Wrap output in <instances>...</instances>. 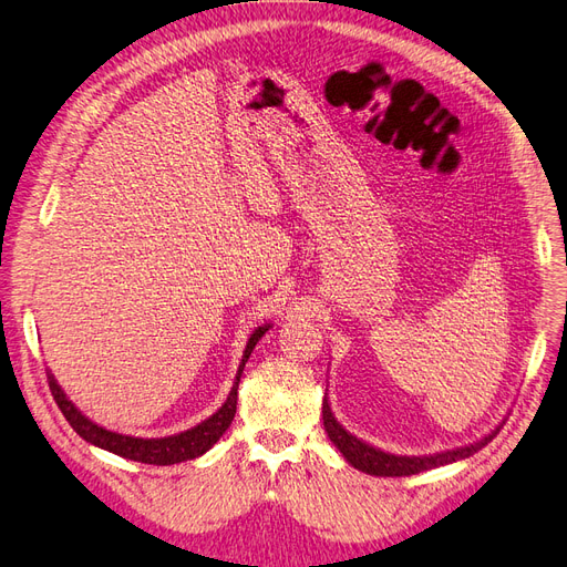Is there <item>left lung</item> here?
Here are the masks:
<instances>
[{"label": "left lung", "mask_w": 567, "mask_h": 567, "mask_svg": "<svg viewBox=\"0 0 567 567\" xmlns=\"http://www.w3.org/2000/svg\"><path fill=\"white\" fill-rule=\"evenodd\" d=\"M321 414H323V427L326 433H329L331 442L340 450V454L346 456L357 471L369 473V475H379V477H402V475H416L423 471H431L437 466H447L452 461L458 458H468L473 456L477 450H483L485 444L499 433V427L492 431L487 437L477 440L468 447H461V450H452V452H444V454H433V456H394L388 452H381L371 447V444L357 440L354 435H350L346 427H342L333 414H331V406L329 400H323L321 406Z\"/></svg>", "instance_id": "8db88e82"}]
</instances>
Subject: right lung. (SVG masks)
<instances>
[{
  "instance_id": "add662e5",
  "label": "right lung",
  "mask_w": 567,
  "mask_h": 567,
  "mask_svg": "<svg viewBox=\"0 0 567 567\" xmlns=\"http://www.w3.org/2000/svg\"><path fill=\"white\" fill-rule=\"evenodd\" d=\"M267 331H269V326H260V329H255L252 336L248 338V346H246V352H244V359H241V367H238L236 381H234V388L229 392L227 402L221 404L210 419H205L203 423L192 427V431H184L179 435L144 440V437H130V435L111 433V431H106V427L92 423L87 416H82L80 411L75 409V404L65 398L61 385L56 383V379L49 371H47V381H49L51 394H54V400H56V404L61 409V414L65 416L68 423L73 425V431L82 440H87V442L96 444V447L109 450V452L123 456V458H130V461L153 463V466H173V463L188 461V458H196V456L205 454L221 435H225V431L231 425L234 414H236L238 383H241L244 367L248 362L252 348L257 346V340H260Z\"/></svg>"
}]
</instances>
